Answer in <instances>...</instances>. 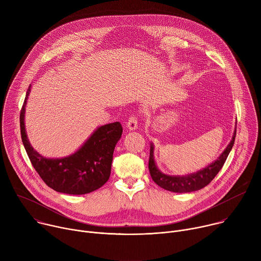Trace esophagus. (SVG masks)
<instances>
[{
	"label": "esophagus",
	"mask_w": 261,
	"mask_h": 261,
	"mask_svg": "<svg viewBox=\"0 0 261 261\" xmlns=\"http://www.w3.org/2000/svg\"><path fill=\"white\" fill-rule=\"evenodd\" d=\"M138 127V121L135 117H131L129 118L128 122H127V128L129 130H136Z\"/></svg>",
	"instance_id": "34e87169"
}]
</instances>
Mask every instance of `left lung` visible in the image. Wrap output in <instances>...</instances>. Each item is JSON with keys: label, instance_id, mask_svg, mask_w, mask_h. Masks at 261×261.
I'll list each match as a JSON object with an SVG mask.
<instances>
[{"label": "left lung", "instance_id": "left-lung-1", "mask_svg": "<svg viewBox=\"0 0 261 261\" xmlns=\"http://www.w3.org/2000/svg\"><path fill=\"white\" fill-rule=\"evenodd\" d=\"M237 134V128H234V132L232 135L231 141L228 143L226 148L222 152V154L205 166L204 168L186 175H170L162 172L155 161L154 157V144L151 142V151H150V160H148V169H150L151 176L153 180L160 186L161 188L174 192V193H188L200 190L207 186L213 178L217 175V173L221 170V168L224 165L231 148L234 143Z\"/></svg>", "mask_w": 261, "mask_h": 261}]
</instances>
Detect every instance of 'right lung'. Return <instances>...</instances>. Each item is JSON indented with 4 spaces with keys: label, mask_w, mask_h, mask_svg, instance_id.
Here are the masks:
<instances>
[{
    "label": "right lung",
    "mask_w": 261,
    "mask_h": 261,
    "mask_svg": "<svg viewBox=\"0 0 261 261\" xmlns=\"http://www.w3.org/2000/svg\"><path fill=\"white\" fill-rule=\"evenodd\" d=\"M28 89L20 111V133L23 146L32 165L49 188L57 192L82 195L91 193L108 180L116 144L123 128L119 122L98 127L73 154L63 158H46L31 145L24 126Z\"/></svg>",
    "instance_id": "right-lung-1"
}]
</instances>
